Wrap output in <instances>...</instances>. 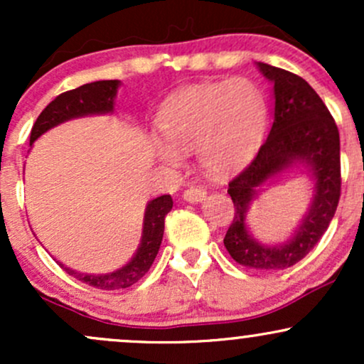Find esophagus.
<instances>
[{
    "label": "esophagus",
    "instance_id": "1",
    "mask_svg": "<svg viewBox=\"0 0 364 364\" xmlns=\"http://www.w3.org/2000/svg\"><path fill=\"white\" fill-rule=\"evenodd\" d=\"M207 196V191L200 186H190L188 190L183 193V198L190 203H196V202H202L203 198Z\"/></svg>",
    "mask_w": 364,
    "mask_h": 364
}]
</instances>
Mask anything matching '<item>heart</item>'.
I'll return each instance as SVG.
<instances>
[{"label": "heart", "instance_id": "b5f03b06", "mask_svg": "<svg viewBox=\"0 0 364 364\" xmlns=\"http://www.w3.org/2000/svg\"><path fill=\"white\" fill-rule=\"evenodd\" d=\"M267 104L246 78L198 83L179 90L159 114L162 136H150L161 162L176 168L183 152H196L200 168L223 176L245 164L265 132Z\"/></svg>", "mask_w": 364, "mask_h": 364}]
</instances>
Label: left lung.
<instances>
[{"mask_svg": "<svg viewBox=\"0 0 364 364\" xmlns=\"http://www.w3.org/2000/svg\"><path fill=\"white\" fill-rule=\"evenodd\" d=\"M257 66L274 83V123L253 161L229 183L235 219L225 232L224 246L240 265L282 270L315 248L336 214L341 196V140L336 121L310 83L267 63ZM296 165H303L312 179L309 212L287 242L260 244L245 225L249 205L263 184Z\"/></svg>", "mask_w": 364, "mask_h": 364, "instance_id": "1", "label": "left lung"}]
</instances>
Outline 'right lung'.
Returning a JSON list of instances; mask_svg holds the SVG:
<instances>
[{"mask_svg":"<svg viewBox=\"0 0 364 364\" xmlns=\"http://www.w3.org/2000/svg\"><path fill=\"white\" fill-rule=\"evenodd\" d=\"M119 83V80H99L85 83L78 89L63 92L39 114L31 132V145L41 135H44L48 129L58 127L65 121L83 118V116L112 114ZM171 208H173L171 195H162L150 200L145 207L139 248H136L132 260L121 269L112 270L109 274H82L66 267L65 263H58L75 279L97 287V289L114 291L133 286L149 272L154 260H156L159 248H161L162 235H164V219L171 212Z\"/></svg>","mask_w":364,"mask_h":364,"instance_id":"add662e5","label":"right lung"}]
</instances>
